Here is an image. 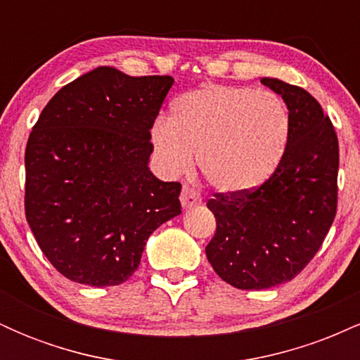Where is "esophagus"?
I'll return each instance as SVG.
<instances>
[{
  "mask_svg": "<svg viewBox=\"0 0 360 360\" xmlns=\"http://www.w3.org/2000/svg\"><path fill=\"white\" fill-rule=\"evenodd\" d=\"M179 200H181V205H183V208H193V206L201 205L200 193H198L196 189L189 188V186H184L183 191H181Z\"/></svg>",
  "mask_w": 360,
  "mask_h": 360,
  "instance_id": "esophagus-1",
  "label": "esophagus"
}]
</instances>
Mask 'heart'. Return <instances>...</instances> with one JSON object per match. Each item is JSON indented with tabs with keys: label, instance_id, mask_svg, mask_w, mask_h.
<instances>
[{
	"label": "heart",
	"instance_id": "1",
	"mask_svg": "<svg viewBox=\"0 0 360 360\" xmlns=\"http://www.w3.org/2000/svg\"><path fill=\"white\" fill-rule=\"evenodd\" d=\"M286 103L272 91L210 84L172 103L171 120H157L150 140L159 166L171 176L191 171L221 193L259 188L274 174L289 142Z\"/></svg>",
	"mask_w": 360,
	"mask_h": 360
}]
</instances>
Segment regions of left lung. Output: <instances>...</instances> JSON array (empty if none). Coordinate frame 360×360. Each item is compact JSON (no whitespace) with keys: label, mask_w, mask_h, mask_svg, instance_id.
Returning a JSON list of instances; mask_svg holds the SVG:
<instances>
[{"label":"left lung","mask_w":360,"mask_h":360,"mask_svg":"<svg viewBox=\"0 0 360 360\" xmlns=\"http://www.w3.org/2000/svg\"><path fill=\"white\" fill-rule=\"evenodd\" d=\"M291 120L283 160L269 179L243 193H217L206 206L217 233L206 257L225 283L267 289L288 283L315 257L337 213L338 139L308 91L262 77Z\"/></svg>","instance_id":"left-lung-1"}]
</instances>
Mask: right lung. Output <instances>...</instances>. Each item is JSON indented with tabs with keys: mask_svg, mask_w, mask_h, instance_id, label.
I'll return each instance as SVG.
<instances>
[{
	"mask_svg": "<svg viewBox=\"0 0 360 360\" xmlns=\"http://www.w3.org/2000/svg\"><path fill=\"white\" fill-rule=\"evenodd\" d=\"M172 84L101 65L57 91L37 120L25 214L49 262L74 283H125L148 237L181 213V184L148 169L150 128Z\"/></svg>",
	"mask_w": 360,
	"mask_h": 360,
	"instance_id": "obj_1",
	"label": "right lung"
}]
</instances>
